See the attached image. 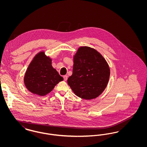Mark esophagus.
I'll use <instances>...</instances> for the list:
<instances>
[{"mask_svg": "<svg viewBox=\"0 0 147 147\" xmlns=\"http://www.w3.org/2000/svg\"><path fill=\"white\" fill-rule=\"evenodd\" d=\"M63 79H64V81H67V79H68V76H63Z\"/></svg>", "mask_w": 147, "mask_h": 147, "instance_id": "34e87169", "label": "esophagus"}]
</instances>
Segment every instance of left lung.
Listing matches in <instances>:
<instances>
[{
    "label": "left lung",
    "mask_w": 147,
    "mask_h": 147,
    "mask_svg": "<svg viewBox=\"0 0 147 147\" xmlns=\"http://www.w3.org/2000/svg\"><path fill=\"white\" fill-rule=\"evenodd\" d=\"M72 75L67 82L79 98L91 100L106 88L110 75L109 64L98 51L88 46L79 47L73 56Z\"/></svg>",
    "instance_id": "obj_1"
}]
</instances>
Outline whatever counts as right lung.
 <instances>
[{
  "mask_svg": "<svg viewBox=\"0 0 147 147\" xmlns=\"http://www.w3.org/2000/svg\"><path fill=\"white\" fill-rule=\"evenodd\" d=\"M63 80V77L53 68L52 59L43 51L33 58L24 78V84L28 91L41 96L49 93L57 84Z\"/></svg>",
  "mask_w": 147,
  "mask_h": 147,
  "instance_id": "right-lung-1",
  "label": "right lung"
}]
</instances>
